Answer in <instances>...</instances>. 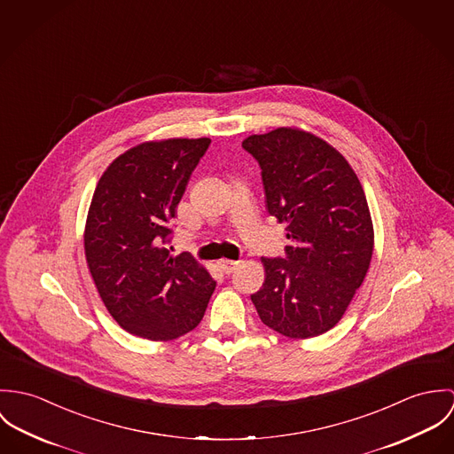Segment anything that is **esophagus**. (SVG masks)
I'll use <instances>...</instances> for the list:
<instances>
[{"mask_svg": "<svg viewBox=\"0 0 454 454\" xmlns=\"http://www.w3.org/2000/svg\"><path fill=\"white\" fill-rule=\"evenodd\" d=\"M217 266L221 268V271H224V273H233L239 266H240V261H231V259H221V261H217Z\"/></svg>", "mask_w": 454, "mask_h": 454, "instance_id": "esophagus-1", "label": "esophagus"}]
</instances>
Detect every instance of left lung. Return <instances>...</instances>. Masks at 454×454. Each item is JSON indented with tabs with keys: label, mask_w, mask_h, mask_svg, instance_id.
I'll return each mask as SVG.
<instances>
[{
	"label": "left lung",
	"mask_w": 454,
	"mask_h": 454,
	"mask_svg": "<svg viewBox=\"0 0 454 454\" xmlns=\"http://www.w3.org/2000/svg\"><path fill=\"white\" fill-rule=\"evenodd\" d=\"M261 167L266 208L286 223L284 257H261L251 300L270 329L306 340L333 329L362 286L374 230L350 163L324 139L280 127L242 143Z\"/></svg>",
	"instance_id": "8db88e82"
}]
</instances>
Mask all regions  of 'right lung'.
<instances>
[{"instance_id": "obj_1", "label": "right lung", "mask_w": 454, "mask_h": 454, "mask_svg": "<svg viewBox=\"0 0 454 454\" xmlns=\"http://www.w3.org/2000/svg\"><path fill=\"white\" fill-rule=\"evenodd\" d=\"M210 139L150 141L120 154L96 186L85 255L102 302L127 333L168 341L202 320L215 282L190 254L167 244L190 176Z\"/></svg>"}]
</instances>
